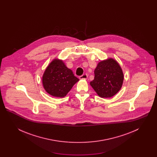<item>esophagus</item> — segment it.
<instances>
[{"mask_svg": "<svg viewBox=\"0 0 157 157\" xmlns=\"http://www.w3.org/2000/svg\"><path fill=\"white\" fill-rule=\"evenodd\" d=\"M88 78V75L86 74H83V75H81L79 76V78L81 79H86Z\"/></svg>", "mask_w": 157, "mask_h": 157, "instance_id": "1", "label": "esophagus"}]
</instances>
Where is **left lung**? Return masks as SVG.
<instances>
[{"label":"left lung","instance_id":"left-lung-1","mask_svg":"<svg viewBox=\"0 0 157 157\" xmlns=\"http://www.w3.org/2000/svg\"><path fill=\"white\" fill-rule=\"evenodd\" d=\"M94 79L90 82V85L100 97H112L121 90L124 74L116 60L109 58L100 62L94 71Z\"/></svg>","mask_w":157,"mask_h":157}]
</instances>
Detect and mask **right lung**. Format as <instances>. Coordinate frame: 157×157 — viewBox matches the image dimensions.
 Masks as SVG:
<instances>
[{
  "instance_id": "obj_1",
  "label": "right lung",
  "mask_w": 157,
  "mask_h": 157,
  "mask_svg": "<svg viewBox=\"0 0 157 157\" xmlns=\"http://www.w3.org/2000/svg\"><path fill=\"white\" fill-rule=\"evenodd\" d=\"M78 81L72 70L58 59L53 60L46 67L42 77L45 90L55 97H65Z\"/></svg>"
}]
</instances>
